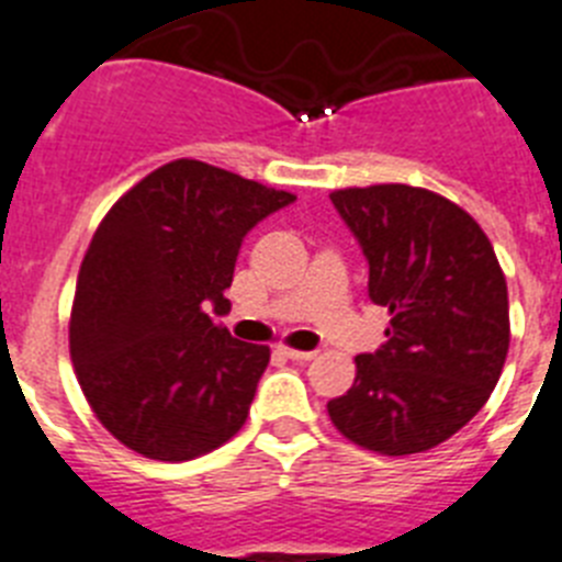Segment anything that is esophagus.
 <instances>
[{"instance_id": "1", "label": "esophagus", "mask_w": 562, "mask_h": 562, "mask_svg": "<svg viewBox=\"0 0 562 562\" xmlns=\"http://www.w3.org/2000/svg\"><path fill=\"white\" fill-rule=\"evenodd\" d=\"M280 353L282 357H289V360H296V362H308L317 357V351H300V348H289V346H280Z\"/></svg>"}]
</instances>
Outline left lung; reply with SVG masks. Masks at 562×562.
Here are the masks:
<instances>
[{"instance_id":"obj_1","label":"left lung","mask_w":562,"mask_h":562,"mask_svg":"<svg viewBox=\"0 0 562 562\" xmlns=\"http://www.w3.org/2000/svg\"><path fill=\"white\" fill-rule=\"evenodd\" d=\"M334 209L369 259V296L391 323L328 417L385 457L440 446L492 397L508 353V289L494 248L460 205L412 186L342 188Z\"/></svg>"}]
</instances>
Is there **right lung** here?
I'll list each match as a JSON object with an SVG mask.
<instances>
[{"label": "right lung", "mask_w": 562, "mask_h": 562, "mask_svg": "<svg viewBox=\"0 0 562 562\" xmlns=\"http://www.w3.org/2000/svg\"><path fill=\"white\" fill-rule=\"evenodd\" d=\"M296 196L200 159L139 179L99 223L70 308V360L97 419L136 454L182 463L245 426L271 348L228 314L243 237Z\"/></svg>", "instance_id": "right-lung-1"}]
</instances>
